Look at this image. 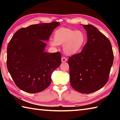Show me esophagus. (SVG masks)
<instances>
[{
    "instance_id": "obj_1",
    "label": "esophagus",
    "mask_w": 120,
    "mask_h": 120,
    "mask_svg": "<svg viewBox=\"0 0 120 120\" xmlns=\"http://www.w3.org/2000/svg\"><path fill=\"white\" fill-rule=\"evenodd\" d=\"M61 61H62V62H66V61H67V58L64 57V56H62V58H61Z\"/></svg>"
}]
</instances>
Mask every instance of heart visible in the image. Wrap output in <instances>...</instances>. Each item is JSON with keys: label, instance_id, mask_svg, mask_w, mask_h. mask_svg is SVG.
<instances>
[{"label": "heart", "instance_id": "1", "mask_svg": "<svg viewBox=\"0 0 120 120\" xmlns=\"http://www.w3.org/2000/svg\"><path fill=\"white\" fill-rule=\"evenodd\" d=\"M86 40V35L82 31L61 27L54 32V39L51 40L50 43L54 46L64 44V52L69 55H72L82 49Z\"/></svg>", "mask_w": 120, "mask_h": 120}]
</instances>
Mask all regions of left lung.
Instances as JSON below:
<instances>
[{"label":"left lung","mask_w":120,"mask_h":120,"mask_svg":"<svg viewBox=\"0 0 120 120\" xmlns=\"http://www.w3.org/2000/svg\"><path fill=\"white\" fill-rule=\"evenodd\" d=\"M87 42L82 51L69 57L71 86L77 92H96L108 82L114 55L110 41L92 25H84Z\"/></svg>","instance_id":"1"}]
</instances>
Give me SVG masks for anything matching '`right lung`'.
<instances>
[{"label":"right lung","instance_id":"add662e5","mask_svg":"<svg viewBox=\"0 0 120 120\" xmlns=\"http://www.w3.org/2000/svg\"><path fill=\"white\" fill-rule=\"evenodd\" d=\"M59 22L40 23L20 28L7 46V67L14 82L21 90L37 93L51 82L53 71L61 64L59 52H44L46 44Z\"/></svg>","mask_w":120,"mask_h":120}]
</instances>
